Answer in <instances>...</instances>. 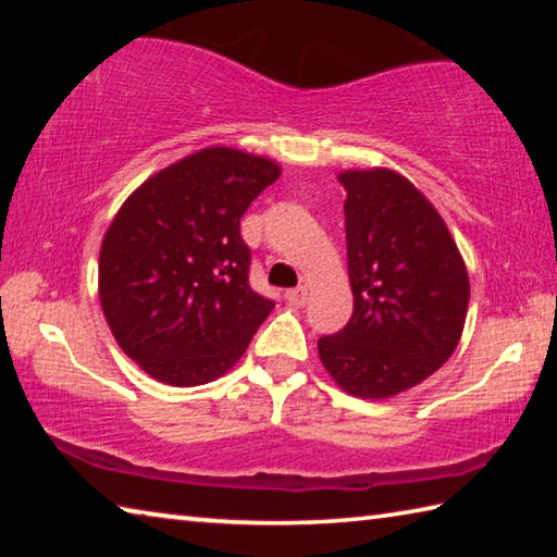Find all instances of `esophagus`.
<instances>
[{
    "label": "esophagus",
    "mask_w": 557,
    "mask_h": 557,
    "mask_svg": "<svg viewBox=\"0 0 557 557\" xmlns=\"http://www.w3.org/2000/svg\"><path fill=\"white\" fill-rule=\"evenodd\" d=\"M285 297H287L289 305L305 307V305H307V297H309V289H307L305 285H299V287H295V289H287Z\"/></svg>",
    "instance_id": "obj_1"
}]
</instances>
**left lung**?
I'll use <instances>...</instances> for the list:
<instances>
[{"mask_svg":"<svg viewBox=\"0 0 557 557\" xmlns=\"http://www.w3.org/2000/svg\"><path fill=\"white\" fill-rule=\"evenodd\" d=\"M346 258L354 314L319 338V358L356 398L383 400L435 373L469 307L461 252L428 196L393 169H346Z\"/></svg>","mask_w":557,"mask_h":557,"instance_id":"obj_1","label":"left lung"}]
</instances>
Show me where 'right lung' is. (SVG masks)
Masks as SVG:
<instances>
[{
    "instance_id": "add662e5",
    "label": "right lung",
    "mask_w": 557,
    "mask_h": 557,
    "mask_svg": "<svg viewBox=\"0 0 557 557\" xmlns=\"http://www.w3.org/2000/svg\"><path fill=\"white\" fill-rule=\"evenodd\" d=\"M268 157L206 147L127 196L100 245L98 297L112 336L176 388L233 369L275 301L250 289L248 206L277 182Z\"/></svg>"
}]
</instances>
